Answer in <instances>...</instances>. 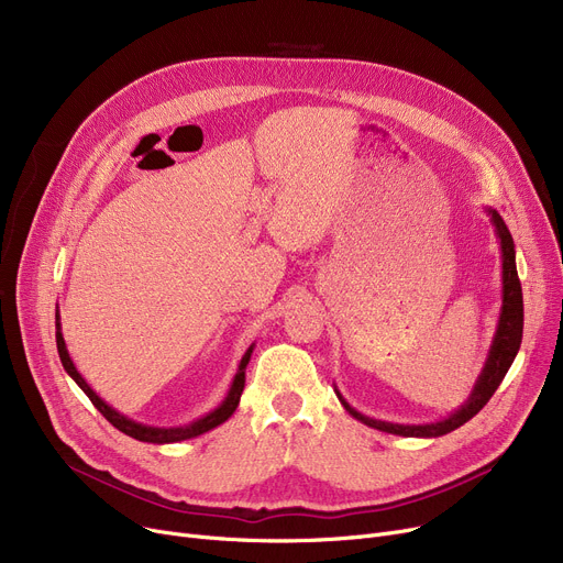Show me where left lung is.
Wrapping results in <instances>:
<instances>
[{
    "label": "left lung",
    "mask_w": 563,
    "mask_h": 563,
    "mask_svg": "<svg viewBox=\"0 0 563 563\" xmlns=\"http://www.w3.org/2000/svg\"><path fill=\"white\" fill-rule=\"evenodd\" d=\"M486 214L490 217V225L495 230L499 255H501V306H499V314H497V327H495L488 353H486V363L482 367V374L475 380V386H472L467 401H463L454 412H450V416L442 420L427 422V424H399V422H386V420H374V418L363 416L361 410L353 408L342 397V393L335 386V395L351 418H356L358 422H363L372 429L404 435V438H438V435H445V433L463 427L467 420L475 418L477 412L488 404V399L495 395V390L499 388L501 378L507 376L511 363L518 356V349L522 342L525 312H522V289H520L518 269H516L514 236H511L507 223L501 221V217L495 210L486 207Z\"/></svg>",
    "instance_id": "left-lung-1"
}]
</instances>
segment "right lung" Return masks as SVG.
I'll return each instance as SVG.
<instances>
[{
    "mask_svg": "<svg viewBox=\"0 0 563 563\" xmlns=\"http://www.w3.org/2000/svg\"><path fill=\"white\" fill-rule=\"evenodd\" d=\"M56 349H58V358H62V365L68 372V376L77 383V386L84 390V395L93 401V406L102 412V416L118 431H123L125 435H130L134 440H141V442H153V445H168V442H180V440H189V438H196V435H202L207 431H212V429H217L219 424H223L232 416V412L236 410V406H240V399H242V393H244L246 365L251 361V353L255 349V342L244 351L240 365H236V372L232 376V383H230V388H228L223 401L214 410L205 412L202 418H198V420H194L189 424H180V427H153V424L136 422V420L123 416V412H118L91 386H88L86 378L79 374V369L75 367L70 353H68V346H66V340H64V333H62V314H58V308H56Z\"/></svg>",
    "mask_w": 563,
    "mask_h": 563,
    "instance_id": "1",
    "label": "right lung"
}]
</instances>
